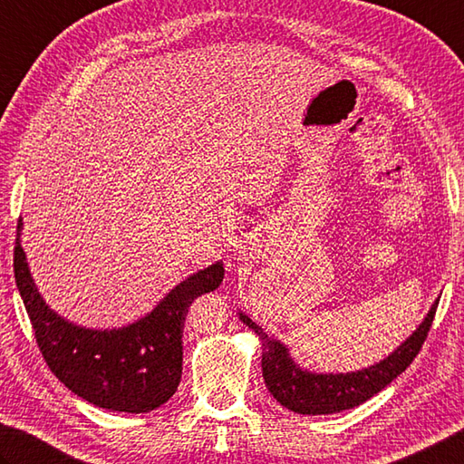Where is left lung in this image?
<instances>
[{
  "mask_svg": "<svg viewBox=\"0 0 464 464\" xmlns=\"http://www.w3.org/2000/svg\"><path fill=\"white\" fill-rule=\"evenodd\" d=\"M439 299L428 311L424 321L404 343L394 349L386 360L370 368L347 373H314L295 363L286 345L278 339L268 337L248 314L238 313L240 321L255 331L262 343V375L270 394L281 406L296 414H335L363 404L378 394L392 380L404 372L422 349L424 339L430 331Z\"/></svg>",
  "mask_w": 464,
  "mask_h": 464,
  "instance_id": "8db88e82",
  "label": "left lung"
}]
</instances>
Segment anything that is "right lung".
<instances>
[{
  "mask_svg": "<svg viewBox=\"0 0 464 464\" xmlns=\"http://www.w3.org/2000/svg\"><path fill=\"white\" fill-rule=\"evenodd\" d=\"M22 220L14 248L15 285L34 335L52 373L76 396L112 412L143 414L163 406L179 386L183 321L198 296L216 291L224 278L220 260L198 270L130 325L89 329L60 317L42 299L22 248Z\"/></svg>",
  "mask_w": 464,
  "mask_h": 464,
  "instance_id": "add662e5",
  "label": "right lung"
}]
</instances>
